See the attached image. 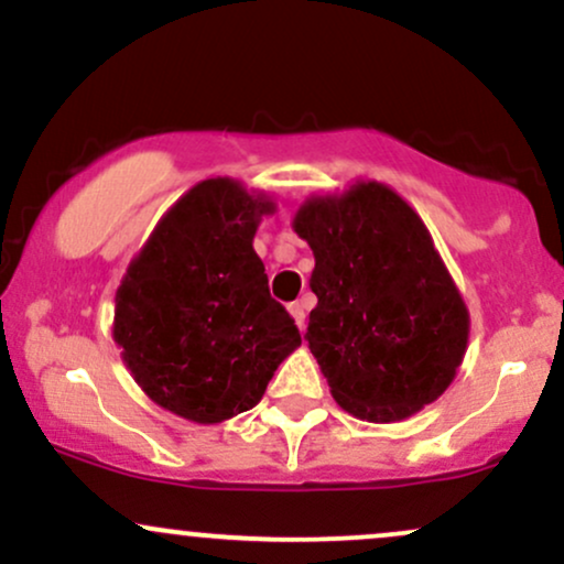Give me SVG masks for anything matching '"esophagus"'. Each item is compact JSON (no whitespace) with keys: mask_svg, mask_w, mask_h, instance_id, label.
<instances>
[{"mask_svg":"<svg viewBox=\"0 0 564 564\" xmlns=\"http://www.w3.org/2000/svg\"><path fill=\"white\" fill-rule=\"evenodd\" d=\"M307 305H311V302H307V300H296V302H292V305H289V313L294 315V321H296V326H300V332H305Z\"/></svg>","mask_w":564,"mask_h":564,"instance_id":"obj_1","label":"esophagus"}]
</instances>
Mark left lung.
I'll return each mask as SVG.
<instances>
[{
  "instance_id": "obj_1",
  "label": "left lung",
  "mask_w": 564,
  "mask_h": 564,
  "mask_svg": "<svg viewBox=\"0 0 564 564\" xmlns=\"http://www.w3.org/2000/svg\"><path fill=\"white\" fill-rule=\"evenodd\" d=\"M294 232L313 249L307 345L345 412L412 417L449 388L468 348V307L429 227L388 184L307 197Z\"/></svg>"
}]
</instances>
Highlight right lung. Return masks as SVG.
<instances>
[{"instance_id": "add662e5", "label": "right lung", "mask_w": 564, "mask_h": 564, "mask_svg": "<svg viewBox=\"0 0 564 564\" xmlns=\"http://www.w3.org/2000/svg\"><path fill=\"white\" fill-rule=\"evenodd\" d=\"M264 192L230 176L184 192L154 225L115 294L111 337L158 406L214 425L259 404L302 345L253 251Z\"/></svg>"}]
</instances>
